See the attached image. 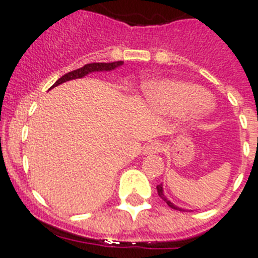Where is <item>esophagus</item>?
Wrapping results in <instances>:
<instances>
[{"label":"esophagus","instance_id":"34e87169","mask_svg":"<svg viewBox=\"0 0 258 258\" xmlns=\"http://www.w3.org/2000/svg\"><path fill=\"white\" fill-rule=\"evenodd\" d=\"M143 151H145V154H147V155L161 153L162 145L159 143V142H151V143H149V145L145 146V150H143Z\"/></svg>","mask_w":258,"mask_h":258}]
</instances>
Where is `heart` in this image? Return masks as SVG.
I'll use <instances>...</instances> for the list:
<instances>
[{"instance_id": "b5f03b06", "label": "heart", "mask_w": 258, "mask_h": 258, "mask_svg": "<svg viewBox=\"0 0 258 258\" xmlns=\"http://www.w3.org/2000/svg\"><path fill=\"white\" fill-rule=\"evenodd\" d=\"M146 100L154 111L165 115L187 112L191 116H201L209 109L205 89L188 83L162 82L154 84L146 91Z\"/></svg>"}]
</instances>
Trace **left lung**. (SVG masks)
<instances>
[{
	"label": "left lung",
	"mask_w": 258,
	"mask_h": 258,
	"mask_svg": "<svg viewBox=\"0 0 258 258\" xmlns=\"http://www.w3.org/2000/svg\"><path fill=\"white\" fill-rule=\"evenodd\" d=\"M157 190H158V196L161 197L162 200L165 201L166 204L169 205L170 208H171V209H175V210H179V212H184L183 209L178 208V206H175V205H174V204H171V202H170V201L167 200V198H166L165 192H163V187H162V183H161V184H158V186H157Z\"/></svg>",
	"instance_id": "obj_1"
}]
</instances>
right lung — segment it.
Segmentation results:
<instances>
[{"label": "right lung", "mask_w": 258, "mask_h": 258, "mask_svg": "<svg viewBox=\"0 0 258 258\" xmlns=\"http://www.w3.org/2000/svg\"><path fill=\"white\" fill-rule=\"evenodd\" d=\"M123 66V61H113V62H91V64H86L82 68L79 70H75L72 72H68L64 76L58 79L57 82L54 83L52 87H57L58 84H62V83L70 82V80H75V79H82L84 76H87L91 72H100V71H112L117 67Z\"/></svg>", "instance_id": "right-lung-1"}]
</instances>
